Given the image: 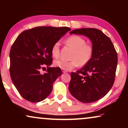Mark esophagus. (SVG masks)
<instances>
[{"instance_id": "1", "label": "esophagus", "mask_w": 128, "mask_h": 128, "mask_svg": "<svg viewBox=\"0 0 128 128\" xmlns=\"http://www.w3.org/2000/svg\"><path fill=\"white\" fill-rule=\"evenodd\" d=\"M62 72L63 73H66V72H68L67 70H66L63 69H62Z\"/></svg>"}]
</instances>
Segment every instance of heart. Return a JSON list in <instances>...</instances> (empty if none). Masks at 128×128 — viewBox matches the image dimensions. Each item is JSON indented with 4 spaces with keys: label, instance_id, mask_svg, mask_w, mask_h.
I'll return each instance as SVG.
<instances>
[{
    "label": "heart",
    "instance_id": "b5f03b06",
    "mask_svg": "<svg viewBox=\"0 0 128 128\" xmlns=\"http://www.w3.org/2000/svg\"><path fill=\"white\" fill-rule=\"evenodd\" d=\"M66 43L74 50L72 56L73 59L70 61L64 59L56 60L54 62L56 67L69 70L78 65L83 66L88 64L92 57V48L91 45L87 44L83 38L78 36H70L66 40ZM51 54L54 58H58L60 54L59 42H56L53 45Z\"/></svg>",
    "mask_w": 128,
    "mask_h": 128
}]
</instances>
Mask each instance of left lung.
Listing matches in <instances>:
<instances>
[{"label":"left lung","mask_w":128,"mask_h":128,"mask_svg":"<svg viewBox=\"0 0 128 128\" xmlns=\"http://www.w3.org/2000/svg\"><path fill=\"white\" fill-rule=\"evenodd\" d=\"M70 34L83 35L92 44V55L85 66L71 73L69 90L72 95L84 103L104 97L112 87L118 62L116 50L110 38L100 30L83 28Z\"/></svg>","instance_id":"1"}]
</instances>
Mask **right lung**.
Instances as JSON below:
<instances>
[{"instance_id":"obj_1","label":"right lung","mask_w":128,"mask_h":128,"mask_svg":"<svg viewBox=\"0 0 128 128\" xmlns=\"http://www.w3.org/2000/svg\"><path fill=\"white\" fill-rule=\"evenodd\" d=\"M70 28L66 27H36L22 32L10 51V74L12 82L26 100L38 102L51 92L53 83L62 74L60 68H50L51 49ZM46 66L44 74L40 69Z\"/></svg>"}]
</instances>
